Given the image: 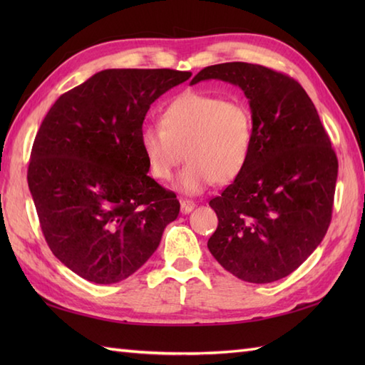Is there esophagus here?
I'll use <instances>...</instances> for the list:
<instances>
[{
    "mask_svg": "<svg viewBox=\"0 0 365 365\" xmlns=\"http://www.w3.org/2000/svg\"><path fill=\"white\" fill-rule=\"evenodd\" d=\"M195 207H196V204L192 202V200H188V199H182L180 200V212L185 213V215L195 210Z\"/></svg>",
    "mask_w": 365,
    "mask_h": 365,
    "instance_id": "1",
    "label": "esophagus"
}]
</instances>
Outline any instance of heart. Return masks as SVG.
Masks as SVG:
<instances>
[{
  "label": "heart",
  "mask_w": 365,
  "mask_h": 365,
  "mask_svg": "<svg viewBox=\"0 0 365 365\" xmlns=\"http://www.w3.org/2000/svg\"><path fill=\"white\" fill-rule=\"evenodd\" d=\"M250 106L200 92H183L160 114V127L144 125L139 144L157 180L166 182L185 158L175 188L200 195L216 183H229L245 169L252 150Z\"/></svg>",
  "instance_id": "b5f03b06"
}]
</instances>
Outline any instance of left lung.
<instances>
[{"mask_svg": "<svg viewBox=\"0 0 365 365\" xmlns=\"http://www.w3.org/2000/svg\"><path fill=\"white\" fill-rule=\"evenodd\" d=\"M205 80L242 89L254 122L245 169L210 200L218 227L207 246L242 281H279L327 235L337 157L312 100L290 76L259 64L224 63L202 68L190 84Z\"/></svg>", "mask_w": 365, "mask_h": 365, "instance_id": "obj_1", "label": "left lung"}]
</instances>
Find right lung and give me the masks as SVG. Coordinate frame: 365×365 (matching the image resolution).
I'll return each mask as SVG.
<instances>
[{
  "mask_svg": "<svg viewBox=\"0 0 365 365\" xmlns=\"http://www.w3.org/2000/svg\"><path fill=\"white\" fill-rule=\"evenodd\" d=\"M190 72L108 68L61 96L38 128L28 168L51 252L86 281L114 284L157 251L180 204L147 175L139 131L150 105Z\"/></svg>",
  "mask_w": 365,
  "mask_h": 365,
  "instance_id": "right-lung-1",
  "label": "right lung"
}]
</instances>
